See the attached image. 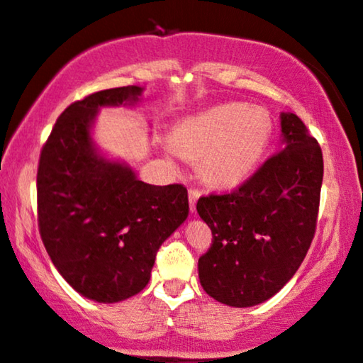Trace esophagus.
<instances>
[{"mask_svg": "<svg viewBox=\"0 0 363 363\" xmlns=\"http://www.w3.org/2000/svg\"><path fill=\"white\" fill-rule=\"evenodd\" d=\"M199 196H201V191L198 187H189V208L193 213H196V201L199 199Z\"/></svg>", "mask_w": 363, "mask_h": 363, "instance_id": "34e87169", "label": "esophagus"}]
</instances>
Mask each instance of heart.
I'll use <instances>...</instances> for the list:
<instances>
[{"mask_svg": "<svg viewBox=\"0 0 363 363\" xmlns=\"http://www.w3.org/2000/svg\"><path fill=\"white\" fill-rule=\"evenodd\" d=\"M270 135L267 113L230 103L182 121L169 148L187 160H201V174L211 184L235 186L259 164Z\"/></svg>", "mask_w": 363, "mask_h": 363, "instance_id": "b5f03b06", "label": "heart"}]
</instances>
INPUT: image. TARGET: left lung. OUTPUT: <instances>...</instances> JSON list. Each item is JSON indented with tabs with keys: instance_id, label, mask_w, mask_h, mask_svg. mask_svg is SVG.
I'll list each match as a JSON object with an SVG mask.
<instances>
[{
	"instance_id": "1",
	"label": "left lung",
	"mask_w": 363,
	"mask_h": 363,
	"mask_svg": "<svg viewBox=\"0 0 363 363\" xmlns=\"http://www.w3.org/2000/svg\"><path fill=\"white\" fill-rule=\"evenodd\" d=\"M281 128V150L243 184L201 196L196 204L213 233L198 262L201 286L228 306H255L277 294L303 264L316 231L321 147L294 113H282Z\"/></svg>"
}]
</instances>
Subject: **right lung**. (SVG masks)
Segmentation results:
<instances>
[{
	"instance_id": "1",
	"label": "right lung",
	"mask_w": 363,
	"mask_h": 363,
	"mask_svg": "<svg viewBox=\"0 0 363 363\" xmlns=\"http://www.w3.org/2000/svg\"><path fill=\"white\" fill-rule=\"evenodd\" d=\"M142 87L98 91L57 118L37 170L38 230L65 281L87 299L118 303L150 281L159 248L189 213L182 184L152 186L106 160L91 138L98 108L135 103Z\"/></svg>"
}]
</instances>
